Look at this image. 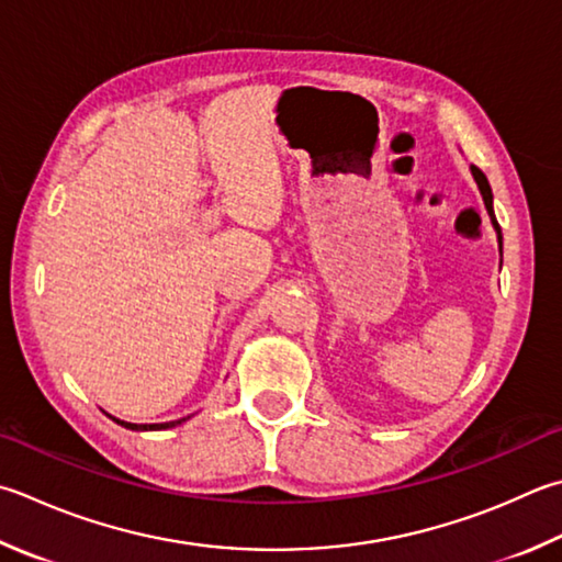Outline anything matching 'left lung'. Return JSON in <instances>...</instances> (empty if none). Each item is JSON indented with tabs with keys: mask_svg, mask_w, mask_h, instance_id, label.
Returning a JSON list of instances; mask_svg holds the SVG:
<instances>
[{
	"mask_svg": "<svg viewBox=\"0 0 562 562\" xmlns=\"http://www.w3.org/2000/svg\"><path fill=\"white\" fill-rule=\"evenodd\" d=\"M470 171H472L474 183H477L480 193H482V200H484V207H486V213H490L492 227H494V232H496V241H499V254H502V227H499V222H496V217H494V205H492V203H494V195H492L490 181H486V176L480 171L477 166H470Z\"/></svg>",
	"mask_w": 562,
	"mask_h": 562,
	"instance_id": "obj_1",
	"label": "left lung"
}]
</instances>
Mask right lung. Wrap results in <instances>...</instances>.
Instances as JSON below:
<instances>
[{
	"instance_id": "1",
	"label": "right lung",
	"mask_w": 562,
	"mask_h": 562,
	"mask_svg": "<svg viewBox=\"0 0 562 562\" xmlns=\"http://www.w3.org/2000/svg\"><path fill=\"white\" fill-rule=\"evenodd\" d=\"M110 418H112V416H110ZM188 418H190V416H188ZM112 420H116V423H120V426L130 428V430H166V428L181 426V423H183L186 418H181V420H168V423H126V420H120V418H112Z\"/></svg>"
}]
</instances>
